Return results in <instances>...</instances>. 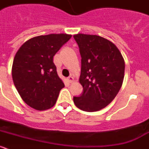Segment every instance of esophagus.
<instances>
[{
	"label": "esophagus",
	"instance_id": "34e87169",
	"mask_svg": "<svg viewBox=\"0 0 149 149\" xmlns=\"http://www.w3.org/2000/svg\"><path fill=\"white\" fill-rule=\"evenodd\" d=\"M67 80H68V81L69 83H72V81H73V80H74V77H72V76H69V77L67 78Z\"/></svg>",
	"mask_w": 149,
	"mask_h": 149
}]
</instances>
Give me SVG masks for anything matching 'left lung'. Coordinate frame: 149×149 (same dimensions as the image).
<instances>
[{
  "label": "left lung",
  "mask_w": 149,
  "mask_h": 149,
  "mask_svg": "<svg viewBox=\"0 0 149 149\" xmlns=\"http://www.w3.org/2000/svg\"><path fill=\"white\" fill-rule=\"evenodd\" d=\"M81 56L80 83L83 92L74 97L79 109L95 112L115 98L122 85L125 61L116 46L99 36L76 34L73 36Z\"/></svg>",
  "instance_id": "left-lung-1"
}]
</instances>
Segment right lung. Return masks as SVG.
<instances>
[{"label": "right lung", "instance_id": "1", "mask_svg": "<svg viewBox=\"0 0 149 149\" xmlns=\"http://www.w3.org/2000/svg\"><path fill=\"white\" fill-rule=\"evenodd\" d=\"M71 37L64 33L39 36L27 40L17 51L12 68L13 83L23 101L33 108L48 110L56 103L65 85L53 57Z\"/></svg>", "mask_w": 149, "mask_h": 149}]
</instances>
